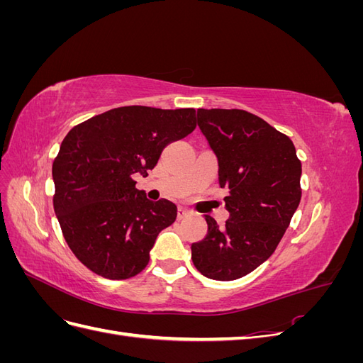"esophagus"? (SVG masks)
Instances as JSON below:
<instances>
[{
    "mask_svg": "<svg viewBox=\"0 0 363 363\" xmlns=\"http://www.w3.org/2000/svg\"><path fill=\"white\" fill-rule=\"evenodd\" d=\"M186 216H189V211L186 207H179V211H177V218L179 219H184Z\"/></svg>",
    "mask_w": 363,
    "mask_h": 363,
    "instance_id": "1",
    "label": "esophagus"
}]
</instances>
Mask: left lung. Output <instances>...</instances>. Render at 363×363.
Listing matches in <instances>:
<instances>
[{"instance_id":"obj_1","label":"left lung","mask_w":363,"mask_h":363,"mask_svg":"<svg viewBox=\"0 0 363 363\" xmlns=\"http://www.w3.org/2000/svg\"><path fill=\"white\" fill-rule=\"evenodd\" d=\"M196 116L228 189L230 218L219 227L204 215L207 235L192 244V262L204 277L230 281L276 251L301 200V162L286 135L250 112L199 108Z\"/></svg>"}]
</instances>
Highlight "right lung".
Listing matches in <instances>:
<instances>
[{"mask_svg":"<svg viewBox=\"0 0 363 363\" xmlns=\"http://www.w3.org/2000/svg\"><path fill=\"white\" fill-rule=\"evenodd\" d=\"M196 127L194 108L125 106L71 128L52 163L54 212L68 247L104 279L125 280L148 265L157 235L177 218L150 201L131 175L147 177L163 148Z\"/></svg>","mask_w":363,"mask_h":363,"instance_id":"add662e5","label":"right lung"}]
</instances>
